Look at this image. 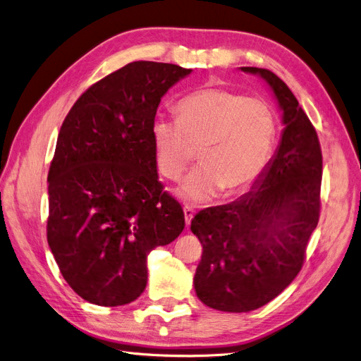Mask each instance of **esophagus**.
<instances>
[{"label":"esophagus","instance_id":"esophagus-1","mask_svg":"<svg viewBox=\"0 0 361 361\" xmlns=\"http://www.w3.org/2000/svg\"><path fill=\"white\" fill-rule=\"evenodd\" d=\"M183 214H185V223H187V226H190V223H191V220L194 218V214H195V211L192 209L191 206H183Z\"/></svg>","mask_w":361,"mask_h":361}]
</instances>
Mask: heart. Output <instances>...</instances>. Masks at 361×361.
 <instances>
[{"mask_svg":"<svg viewBox=\"0 0 361 361\" xmlns=\"http://www.w3.org/2000/svg\"><path fill=\"white\" fill-rule=\"evenodd\" d=\"M176 113L178 120H155L152 140L157 167L170 180H178L199 158L200 166L179 188L182 199L202 203L220 191L231 197L257 180L277 135L276 116L267 102L204 87L182 97Z\"/></svg>","mask_w":361,"mask_h":361,"instance_id":"heart-1","label":"heart"}]
</instances>
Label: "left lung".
<instances>
[{"label": "left lung", "mask_w": 361, "mask_h": 361, "mask_svg": "<svg viewBox=\"0 0 361 361\" xmlns=\"http://www.w3.org/2000/svg\"><path fill=\"white\" fill-rule=\"evenodd\" d=\"M241 71L268 82L285 129L253 188L232 203L200 211L191 221L203 245L195 293L207 307L232 313L262 307L298 276L319 221L322 182L319 138L297 97L268 69Z\"/></svg>", "instance_id": "left-lung-1"}]
</instances>
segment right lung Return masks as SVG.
I'll use <instances>...</instances> for the list:
<instances>
[{
  "label": "right lung",
  "instance_id": "right-lung-1",
  "mask_svg": "<svg viewBox=\"0 0 361 361\" xmlns=\"http://www.w3.org/2000/svg\"><path fill=\"white\" fill-rule=\"evenodd\" d=\"M191 73L134 61L89 87L64 118L48 173V244L68 285L116 307L147 283L146 259L185 227L158 179L152 125L161 97Z\"/></svg>",
  "mask_w": 361,
  "mask_h": 361
}]
</instances>
